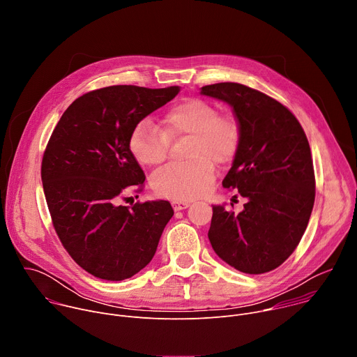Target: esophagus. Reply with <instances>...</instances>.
Masks as SVG:
<instances>
[{
    "label": "esophagus",
    "mask_w": 357,
    "mask_h": 357,
    "mask_svg": "<svg viewBox=\"0 0 357 357\" xmlns=\"http://www.w3.org/2000/svg\"><path fill=\"white\" fill-rule=\"evenodd\" d=\"M189 206H190L189 202H178V200L172 202L174 211H183V209H186V208H189Z\"/></svg>",
    "instance_id": "obj_1"
}]
</instances>
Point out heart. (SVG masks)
I'll use <instances>...</instances> for the list:
<instances>
[{"label":"heart","instance_id":"heart-1","mask_svg":"<svg viewBox=\"0 0 357 357\" xmlns=\"http://www.w3.org/2000/svg\"><path fill=\"white\" fill-rule=\"evenodd\" d=\"M190 135L186 164H169L151 176V188L158 196L186 202L205 195L215 178L213 164H230L240 148L241 131L230 116L200 98H185L164 117L162 130L148 120L138 123L128 141L131 155L144 167L165 161L168 138Z\"/></svg>","mask_w":357,"mask_h":357}]
</instances>
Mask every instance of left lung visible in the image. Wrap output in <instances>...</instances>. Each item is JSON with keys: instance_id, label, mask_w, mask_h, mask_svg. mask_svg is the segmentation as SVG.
Returning <instances> with one entry per match:
<instances>
[{"instance_id": "obj_1", "label": "left lung", "mask_w": 357, "mask_h": 357, "mask_svg": "<svg viewBox=\"0 0 357 357\" xmlns=\"http://www.w3.org/2000/svg\"><path fill=\"white\" fill-rule=\"evenodd\" d=\"M200 93L233 109L241 139L223 186L247 199L238 215L213 206L211 244L241 273L275 270L299 244L314 208L308 138L285 106L256 89L226 82L203 86Z\"/></svg>"}]
</instances>
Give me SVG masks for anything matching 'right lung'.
Returning <instances> with one entry per match:
<instances>
[{
    "mask_svg": "<svg viewBox=\"0 0 357 357\" xmlns=\"http://www.w3.org/2000/svg\"><path fill=\"white\" fill-rule=\"evenodd\" d=\"M179 91L131 84L89 91L49 138L40 176L50 218L69 256L97 278L121 281L141 271L174 216L167 200H120L145 181L128 146L134 127Z\"/></svg>",
    "mask_w": 357,
    "mask_h": 357,
    "instance_id": "obj_1",
    "label": "right lung"
}]
</instances>
